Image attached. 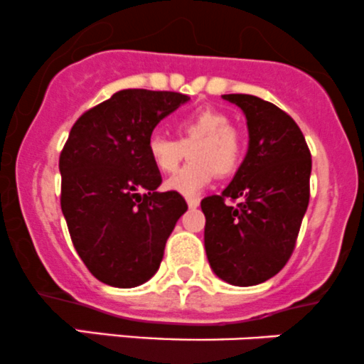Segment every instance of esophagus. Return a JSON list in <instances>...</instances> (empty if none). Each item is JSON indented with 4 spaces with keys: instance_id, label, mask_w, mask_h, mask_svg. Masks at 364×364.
<instances>
[{
    "instance_id": "esophagus-1",
    "label": "esophagus",
    "mask_w": 364,
    "mask_h": 364,
    "mask_svg": "<svg viewBox=\"0 0 364 364\" xmlns=\"http://www.w3.org/2000/svg\"><path fill=\"white\" fill-rule=\"evenodd\" d=\"M187 205H189L191 210L198 208L200 207V200H198V198H189V200H187Z\"/></svg>"
}]
</instances>
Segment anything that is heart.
I'll list each match as a JSON object with an SVG mask.
<instances>
[{
  "instance_id": "heart-1",
  "label": "heart",
  "mask_w": 364,
  "mask_h": 364,
  "mask_svg": "<svg viewBox=\"0 0 364 364\" xmlns=\"http://www.w3.org/2000/svg\"><path fill=\"white\" fill-rule=\"evenodd\" d=\"M177 140L154 133L147 141V154L161 173H173L186 157L193 163L168 178L164 187L181 196L194 198L213 178L237 171L242 161V138L230 117L215 108H200L175 121Z\"/></svg>"
}]
</instances>
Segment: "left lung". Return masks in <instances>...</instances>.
<instances>
[{
	"instance_id": "8db88e82",
	"label": "left lung",
	"mask_w": 364,
	"mask_h": 364,
	"mask_svg": "<svg viewBox=\"0 0 364 364\" xmlns=\"http://www.w3.org/2000/svg\"><path fill=\"white\" fill-rule=\"evenodd\" d=\"M249 127V149L233 181L201 201L205 250L213 273L233 286H256L289 261L310 200L312 157L291 115L250 95H224ZM240 199L233 208L230 200Z\"/></svg>"
}]
</instances>
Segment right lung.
<instances>
[{
	"label": "right lung",
	"mask_w": 364,
	"mask_h": 364,
	"mask_svg": "<svg viewBox=\"0 0 364 364\" xmlns=\"http://www.w3.org/2000/svg\"><path fill=\"white\" fill-rule=\"evenodd\" d=\"M189 101L170 91L124 89L78 117L59 156L61 210L89 272L112 287H136L159 269L164 245L187 210L159 193L147 141Z\"/></svg>",
	"instance_id": "add662e5"
}]
</instances>
